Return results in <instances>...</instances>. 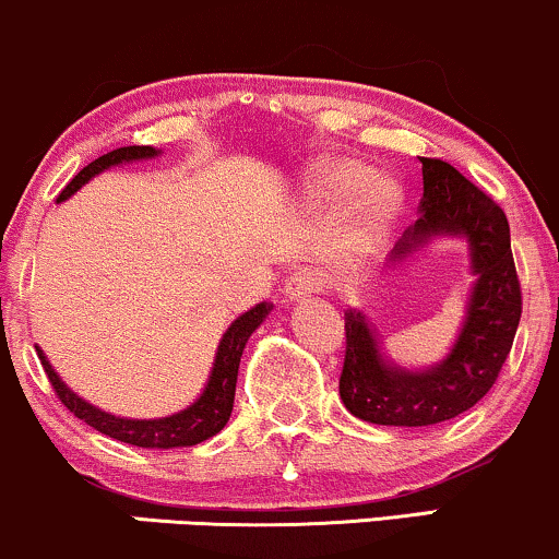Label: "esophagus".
I'll return each instance as SVG.
<instances>
[{
	"mask_svg": "<svg viewBox=\"0 0 559 559\" xmlns=\"http://www.w3.org/2000/svg\"><path fill=\"white\" fill-rule=\"evenodd\" d=\"M323 287V277L319 272H313V269H300V272H295L290 280H287V298L290 300H306L308 295L319 293Z\"/></svg>",
	"mask_w": 559,
	"mask_h": 559,
	"instance_id": "1",
	"label": "esophagus"
}]
</instances>
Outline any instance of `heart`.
I'll use <instances>...</instances> for the list:
<instances>
[{
  "label": "heart",
  "mask_w": 559,
  "mask_h": 559,
  "mask_svg": "<svg viewBox=\"0 0 559 559\" xmlns=\"http://www.w3.org/2000/svg\"><path fill=\"white\" fill-rule=\"evenodd\" d=\"M316 197L344 204L336 251L342 259L368 257L396 210V194L389 183L370 181V170L360 163H326L313 176Z\"/></svg>",
  "instance_id": "1"
}]
</instances>
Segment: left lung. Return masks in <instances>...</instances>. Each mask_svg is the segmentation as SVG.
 <instances>
[{
	"label": "left lung",
	"mask_w": 559,
	"mask_h": 559,
	"mask_svg": "<svg viewBox=\"0 0 559 559\" xmlns=\"http://www.w3.org/2000/svg\"><path fill=\"white\" fill-rule=\"evenodd\" d=\"M419 219L391 251V261H404L430 236H466L477 282L456 344L443 362L427 370L385 360L365 316L355 308L344 311L347 349L340 396L355 417L373 425L425 427L472 409L498 381L521 321V282L506 212L453 165L438 157H419Z\"/></svg>",
	"instance_id": "left-lung-1"
}]
</instances>
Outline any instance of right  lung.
Here are the masks:
<instances>
[{"mask_svg": "<svg viewBox=\"0 0 559 559\" xmlns=\"http://www.w3.org/2000/svg\"><path fill=\"white\" fill-rule=\"evenodd\" d=\"M155 155H160V150L147 147V144H132V147H119L114 150V153L100 155L98 160L85 165V168H82L80 174L64 186V191H61L57 202H64V199L74 194V191L82 189L90 178L103 174V170H108L111 165L147 160V157H155ZM269 311H272L269 302H259V306H253L251 311L238 316V319L227 326L223 340H219L215 362H212L210 381H206L202 396H199L191 406H186L183 412H178V415L160 417V419L116 417L98 409V406L87 404L85 399H80L74 391L67 389L64 381L57 376V370L51 368V362L46 360L44 349L36 347V353L40 357V365H44L48 381H51L53 391H57L59 402L64 404L69 412H74V417H80L82 423L95 427V430L103 432V436L121 440V443H129V445H140V448L197 445L202 443V440H210L212 436H217V432L227 425V419H230L233 399H236L240 355H243L248 336L257 332L259 323L266 319Z\"/></svg>", "mask_w": 559, "mask_h": 559, "instance_id": "1", "label": "right lung"}]
</instances>
